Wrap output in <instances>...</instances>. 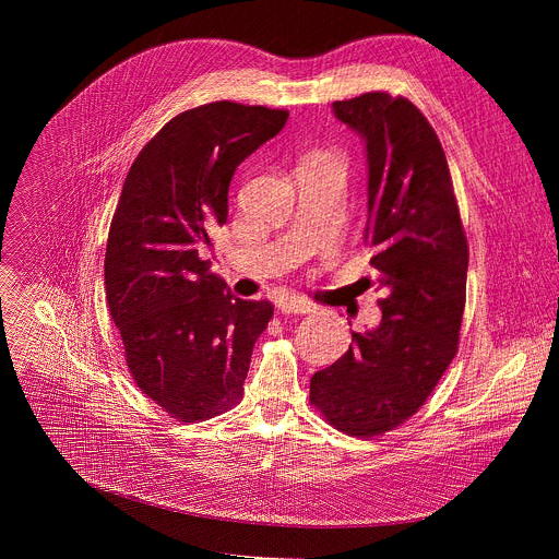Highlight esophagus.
<instances>
[{
	"instance_id": "obj_1",
	"label": "esophagus",
	"mask_w": 559,
	"mask_h": 559,
	"mask_svg": "<svg viewBox=\"0 0 559 559\" xmlns=\"http://www.w3.org/2000/svg\"><path fill=\"white\" fill-rule=\"evenodd\" d=\"M278 309L283 313H309L313 311V305L300 296H283L278 298Z\"/></svg>"
}]
</instances>
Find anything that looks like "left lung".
<instances>
[{"mask_svg": "<svg viewBox=\"0 0 559 559\" xmlns=\"http://www.w3.org/2000/svg\"><path fill=\"white\" fill-rule=\"evenodd\" d=\"M367 145L365 238L382 321L309 380V403L338 431L373 438L401 427L451 365L466 300L468 246L440 139L407 99L384 91L334 102Z\"/></svg>", "mask_w": 559, "mask_h": 559, "instance_id": "8db88e82", "label": "left lung"}]
</instances>
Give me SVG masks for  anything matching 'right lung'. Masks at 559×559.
I'll list each match as a JSON object with an SVG mask.
<instances>
[{
	"mask_svg": "<svg viewBox=\"0 0 559 559\" xmlns=\"http://www.w3.org/2000/svg\"><path fill=\"white\" fill-rule=\"evenodd\" d=\"M289 112L214 102L170 119L126 177L106 248V300L134 384L170 418L201 423L243 397L270 300L234 298L201 250L227 221L238 164Z\"/></svg>",
	"mask_w": 559,
	"mask_h": 559,
	"instance_id": "add662e5",
	"label": "right lung"
}]
</instances>
